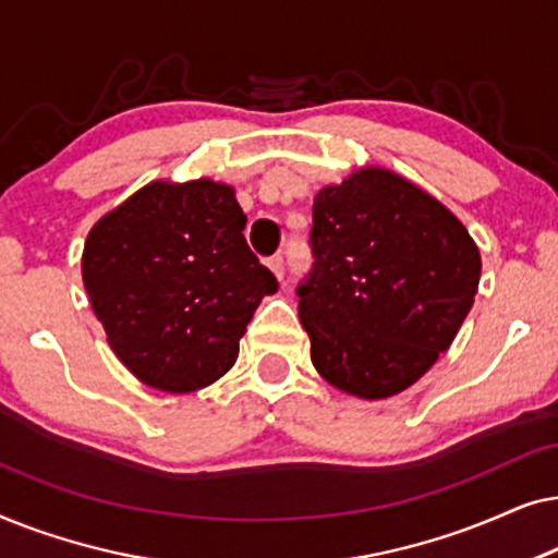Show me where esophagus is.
<instances>
[{"mask_svg": "<svg viewBox=\"0 0 558 558\" xmlns=\"http://www.w3.org/2000/svg\"><path fill=\"white\" fill-rule=\"evenodd\" d=\"M266 266H269L271 274H274V277H277V279L284 277V258H281V256H271L269 264H266Z\"/></svg>", "mask_w": 558, "mask_h": 558, "instance_id": "1", "label": "esophagus"}]
</instances>
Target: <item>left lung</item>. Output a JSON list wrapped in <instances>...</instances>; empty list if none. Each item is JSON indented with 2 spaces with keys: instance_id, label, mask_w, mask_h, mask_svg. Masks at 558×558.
I'll return each mask as SVG.
<instances>
[{
  "instance_id": "left-lung-1",
  "label": "left lung",
  "mask_w": 558,
  "mask_h": 558,
  "mask_svg": "<svg viewBox=\"0 0 558 558\" xmlns=\"http://www.w3.org/2000/svg\"><path fill=\"white\" fill-rule=\"evenodd\" d=\"M300 323L327 384L365 401L414 386L452 345L480 284V248L437 197L386 167L325 185Z\"/></svg>"
}]
</instances>
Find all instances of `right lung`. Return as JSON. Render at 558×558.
I'll return each instance as SVG.
<instances>
[{"label": "right lung", "instance_id": "obj_1", "mask_svg": "<svg viewBox=\"0 0 558 558\" xmlns=\"http://www.w3.org/2000/svg\"><path fill=\"white\" fill-rule=\"evenodd\" d=\"M235 190L155 180L96 220L81 274L106 340L142 384L190 393L233 368L277 279L243 239Z\"/></svg>", "mask_w": 558, "mask_h": 558}]
</instances>
